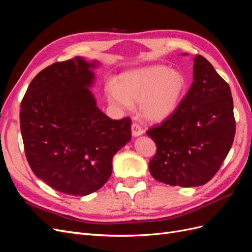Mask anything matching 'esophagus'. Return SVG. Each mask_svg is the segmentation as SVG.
I'll return each instance as SVG.
<instances>
[{
    "label": "esophagus",
    "instance_id": "obj_1",
    "mask_svg": "<svg viewBox=\"0 0 252 252\" xmlns=\"http://www.w3.org/2000/svg\"><path fill=\"white\" fill-rule=\"evenodd\" d=\"M131 132H132L133 136H139V135H142L144 133V130L139 124L133 123L131 125Z\"/></svg>",
    "mask_w": 252,
    "mask_h": 252
}]
</instances>
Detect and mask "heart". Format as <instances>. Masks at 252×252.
Returning a JSON list of instances; mask_svg holds the SVG:
<instances>
[{
  "label": "heart",
  "mask_w": 252,
  "mask_h": 252,
  "mask_svg": "<svg viewBox=\"0 0 252 252\" xmlns=\"http://www.w3.org/2000/svg\"><path fill=\"white\" fill-rule=\"evenodd\" d=\"M187 80L184 73L164 65L127 71L117 83L106 87V97L117 108L130 111L140 103L142 116L158 123L172 116L184 96Z\"/></svg>",
  "instance_id": "b5f03b06"
}]
</instances>
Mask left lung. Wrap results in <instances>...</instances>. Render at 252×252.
Returning a JSON list of instances; mask_svg holds the SVG:
<instances>
[{
	"label": "left lung",
	"instance_id": "left-lung-1",
	"mask_svg": "<svg viewBox=\"0 0 252 252\" xmlns=\"http://www.w3.org/2000/svg\"><path fill=\"white\" fill-rule=\"evenodd\" d=\"M193 61V82L179 107L146 132L157 145L149 171L170 186L194 187L209 182L235 134L229 85L204 57L195 56Z\"/></svg>",
	"mask_w": 252,
	"mask_h": 252
}]
</instances>
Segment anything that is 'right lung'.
Listing matches in <instances>:
<instances>
[{"mask_svg": "<svg viewBox=\"0 0 252 252\" xmlns=\"http://www.w3.org/2000/svg\"><path fill=\"white\" fill-rule=\"evenodd\" d=\"M97 64L75 57L46 67L29 84L21 103L30 168L65 194L83 196L103 187L113 156L131 140V120L108 118L89 90Z\"/></svg>", "mask_w": 252, "mask_h": 252, "instance_id": "1", "label": "right lung"}]
</instances>
